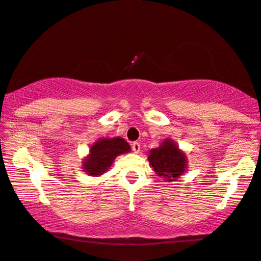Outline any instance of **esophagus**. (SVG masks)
Wrapping results in <instances>:
<instances>
[{
    "mask_svg": "<svg viewBox=\"0 0 261 261\" xmlns=\"http://www.w3.org/2000/svg\"><path fill=\"white\" fill-rule=\"evenodd\" d=\"M133 150H134V152H136V154H138V152L141 151V144L138 143V142H135V143H133Z\"/></svg>",
    "mask_w": 261,
    "mask_h": 261,
    "instance_id": "34e87169",
    "label": "esophagus"
}]
</instances>
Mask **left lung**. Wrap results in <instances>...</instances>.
Listing matches in <instances>:
<instances>
[{
  "instance_id": "1",
  "label": "left lung",
  "mask_w": 261,
  "mask_h": 261,
  "mask_svg": "<svg viewBox=\"0 0 261 261\" xmlns=\"http://www.w3.org/2000/svg\"><path fill=\"white\" fill-rule=\"evenodd\" d=\"M148 161L154 172L165 181H175L187 169V156L171 138H166L158 148L149 150Z\"/></svg>"
}]
</instances>
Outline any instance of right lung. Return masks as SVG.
Listing matches in <instances>:
<instances>
[{"label": "right lung", "instance_id": "add662e5", "mask_svg": "<svg viewBox=\"0 0 261 261\" xmlns=\"http://www.w3.org/2000/svg\"><path fill=\"white\" fill-rule=\"evenodd\" d=\"M130 151V145L124 138H99L90 145L88 155L83 159V172L90 176L102 175L111 168L118 155L126 154Z\"/></svg>", "mask_w": 261, "mask_h": 261}]
</instances>
